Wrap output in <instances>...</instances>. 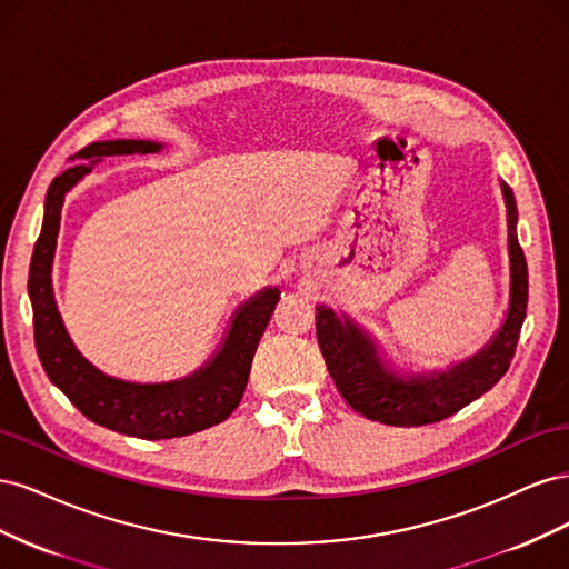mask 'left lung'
I'll return each instance as SVG.
<instances>
[{
	"mask_svg": "<svg viewBox=\"0 0 569 569\" xmlns=\"http://www.w3.org/2000/svg\"><path fill=\"white\" fill-rule=\"evenodd\" d=\"M501 194L508 216L510 299L501 327L475 356L443 370H396L353 318L335 313L330 306H316V335L327 370L343 401L360 416L393 427L432 425L479 399L506 375L527 316L529 280L518 242V206L506 182Z\"/></svg>",
	"mask_w": 569,
	"mask_h": 569,
	"instance_id": "left-lung-1",
	"label": "left lung"
}]
</instances>
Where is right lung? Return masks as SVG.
<instances>
[{
	"instance_id": "add662e5",
	"label": "right lung",
	"mask_w": 569,
	"mask_h": 569,
	"mask_svg": "<svg viewBox=\"0 0 569 569\" xmlns=\"http://www.w3.org/2000/svg\"><path fill=\"white\" fill-rule=\"evenodd\" d=\"M161 149V142L149 140H107L92 142L71 157L76 163L51 180L47 189L42 230L32 249L28 274L36 347L49 380L71 399L84 418L113 432L149 441L194 435L230 418V412L242 401L256 347L280 299L278 287L256 291L230 318V330L218 351L182 380L144 385L120 380L101 372L78 351L61 320L51 287L63 199L104 157L157 153Z\"/></svg>"
}]
</instances>
